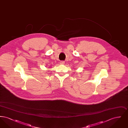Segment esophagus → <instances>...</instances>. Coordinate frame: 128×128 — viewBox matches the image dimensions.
I'll use <instances>...</instances> for the list:
<instances>
[{
  "label": "esophagus",
  "instance_id": "34e87169",
  "mask_svg": "<svg viewBox=\"0 0 128 128\" xmlns=\"http://www.w3.org/2000/svg\"><path fill=\"white\" fill-rule=\"evenodd\" d=\"M60 64L61 65H63V64H65V62L64 61H60Z\"/></svg>",
  "mask_w": 128,
  "mask_h": 128
}]
</instances>
